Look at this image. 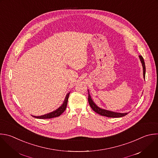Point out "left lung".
<instances>
[{
  "instance_id": "1",
  "label": "left lung",
  "mask_w": 158,
  "mask_h": 158,
  "mask_svg": "<svg viewBox=\"0 0 158 158\" xmlns=\"http://www.w3.org/2000/svg\"><path fill=\"white\" fill-rule=\"evenodd\" d=\"M139 59L141 60V62L142 63V66H143V77L144 79H145V73H146V67H145V63H144V59L143 58L142 56H139ZM88 101H89V103L90 105V107L92 108V109L96 112L97 114L102 115V116H105V117H110V118H119V117H124L125 115H127L128 113H117V112H111V111H109V110H106L104 109H102L100 108H99L98 107H97L96 105L94 103V102L92 101L90 95L89 93V97H88Z\"/></svg>"
}]
</instances>
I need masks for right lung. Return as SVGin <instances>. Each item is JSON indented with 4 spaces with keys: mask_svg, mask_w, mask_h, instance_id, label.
<instances>
[{
    "mask_svg": "<svg viewBox=\"0 0 158 158\" xmlns=\"http://www.w3.org/2000/svg\"><path fill=\"white\" fill-rule=\"evenodd\" d=\"M69 94L68 93L66 96V98L64 99V101L63 102V103L62 104V106L58 108L57 110H56L55 111L51 112L49 114L44 115H41V116H38V117H36V116H32L35 118H41V119H47V118H55V117H57L60 116L66 110V107H67V104H68V98L69 96Z\"/></svg>",
    "mask_w": 158,
    "mask_h": 158,
    "instance_id": "add662e5",
    "label": "right lung"
}]
</instances>
